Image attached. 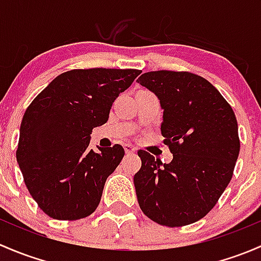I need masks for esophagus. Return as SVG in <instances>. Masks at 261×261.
Returning <instances> with one entry per match:
<instances>
[{"mask_svg":"<svg viewBox=\"0 0 261 261\" xmlns=\"http://www.w3.org/2000/svg\"><path fill=\"white\" fill-rule=\"evenodd\" d=\"M124 150H125V153H128V154H129V153L136 152V148H134L132 144H124Z\"/></svg>","mask_w":261,"mask_h":261,"instance_id":"1","label":"esophagus"}]
</instances>
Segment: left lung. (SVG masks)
<instances>
[{
    "label": "left lung",
    "mask_w": 261,
    "mask_h": 261,
    "mask_svg": "<svg viewBox=\"0 0 261 261\" xmlns=\"http://www.w3.org/2000/svg\"><path fill=\"white\" fill-rule=\"evenodd\" d=\"M137 82L157 95L161 133L170 163L138 150L134 174L141 210L157 224L178 227L210 212L229 185L240 152L238 122L230 104L210 82L189 71L144 72Z\"/></svg>",
    "instance_id": "8db88e82"
}]
</instances>
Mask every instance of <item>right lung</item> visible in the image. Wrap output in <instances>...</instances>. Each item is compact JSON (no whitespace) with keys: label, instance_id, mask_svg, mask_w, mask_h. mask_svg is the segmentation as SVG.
I'll use <instances>...</instances> for the list:
<instances>
[{"label":"right lung","instance_id":"right-lung-1","mask_svg":"<svg viewBox=\"0 0 261 261\" xmlns=\"http://www.w3.org/2000/svg\"><path fill=\"white\" fill-rule=\"evenodd\" d=\"M141 70L74 69L56 76L26 109L16 160L39 207L55 220L84 219L98 207L109 174L124 157L120 144L89 149L93 128Z\"/></svg>","mask_w":261,"mask_h":261}]
</instances>
